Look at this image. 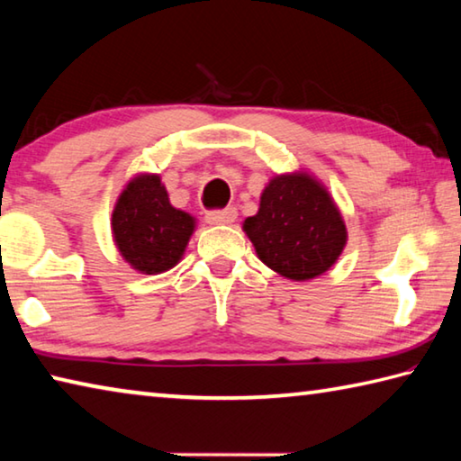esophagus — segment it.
Here are the masks:
<instances>
[{"label":"esophagus","mask_w":461,"mask_h":461,"mask_svg":"<svg viewBox=\"0 0 461 461\" xmlns=\"http://www.w3.org/2000/svg\"><path fill=\"white\" fill-rule=\"evenodd\" d=\"M238 212L236 207H228V209H221V212H209L205 215V220L209 225H230L236 221Z\"/></svg>","instance_id":"1"}]
</instances>
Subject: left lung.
Listing matches in <instances>:
<instances>
[{"mask_svg":"<svg viewBox=\"0 0 461 461\" xmlns=\"http://www.w3.org/2000/svg\"><path fill=\"white\" fill-rule=\"evenodd\" d=\"M241 230L256 256L294 283L331 270L348 244V230L330 189L307 168L275 175L260 194L258 213Z\"/></svg>","mask_w":461,"mask_h":461,"instance_id":"1","label":"left lung"}]
</instances>
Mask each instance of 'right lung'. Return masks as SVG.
<instances>
[{
    "label": "right lung",
    "mask_w": 461,
    "mask_h": 461,
    "mask_svg": "<svg viewBox=\"0 0 461 461\" xmlns=\"http://www.w3.org/2000/svg\"><path fill=\"white\" fill-rule=\"evenodd\" d=\"M194 228L197 220L170 203L167 186L156 173H136L113 205V244L140 275H162L175 268Z\"/></svg>",
    "instance_id": "obj_1"
}]
</instances>
